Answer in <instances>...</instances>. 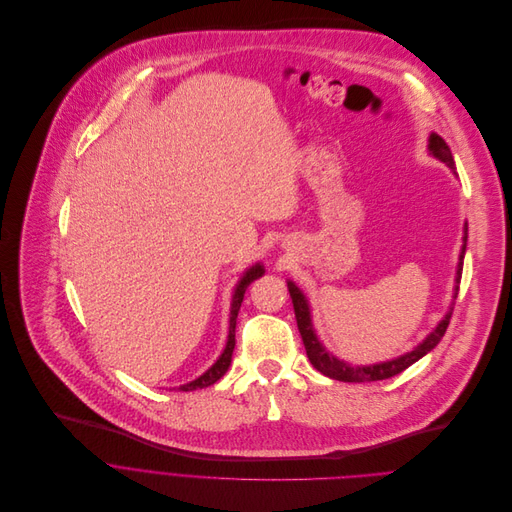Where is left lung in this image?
<instances>
[{"mask_svg": "<svg viewBox=\"0 0 512 512\" xmlns=\"http://www.w3.org/2000/svg\"><path fill=\"white\" fill-rule=\"evenodd\" d=\"M430 153L434 157H438L440 161H444L454 173H456V165H454V157H452V151L450 147L446 145V141L432 133L430 135V145H428ZM468 232V228H464ZM466 234H464V246H462V254H460V262H458V270H456V284H460V278H462V260H464V252H466ZM288 284V292H290V298H292V306H294V315H296V325H298V331H300V337H302V343H304V349H306V355H309L313 367L317 371H321L323 375L331 377V379H337V381H349V383H361V381H379V379H389L401 371H405L410 365H414L416 361H420L426 353H430L444 337L448 325H450V317H452V311L438 323V327L410 353H405L397 359H391V361H383V363H375V365H363V367H351L347 365L345 361H339L335 355H331L323 345L321 341L317 339L315 335V329H313V323H311V309H309V302H306L304 294L300 292V288L294 284V282H286ZM456 294H458V286H456Z\"/></svg>", "mask_w": 512, "mask_h": 512, "instance_id": "8db88e82", "label": "left lung"}]
</instances>
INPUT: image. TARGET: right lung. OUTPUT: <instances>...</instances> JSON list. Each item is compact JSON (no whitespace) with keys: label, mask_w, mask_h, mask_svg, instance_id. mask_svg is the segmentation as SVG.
I'll return each mask as SVG.
<instances>
[{"label":"right lung","mask_w":512,"mask_h":512,"mask_svg":"<svg viewBox=\"0 0 512 512\" xmlns=\"http://www.w3.org/2000/svg\"><path fill=\"white\" fill-rule=\"evenodd\" d=\"M264 274V266L262 264H254L252 268L246 270V274L240 278V282L236 284V290H234V296H232V309H230V333H228V343H226V349L224 353L220 355V359L206 371L203 375H199L197 379L189 381L187 385H181L179 389L181 391H193V389H203V387H210L214 385L218 379H222L232 363V353H234V347H236V319H238V311L242 306V300H244V292L246 288Z\"/></svg>","instance_id":"add662e5"}]
</instances>
